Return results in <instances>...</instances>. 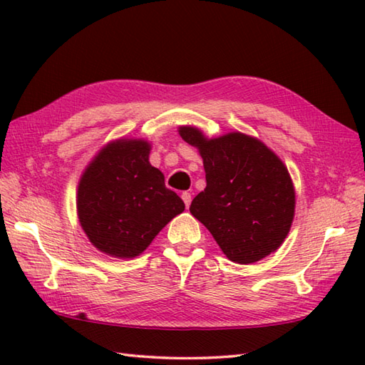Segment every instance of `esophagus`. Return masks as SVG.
Wrapping results in <instances>:
<instances>
[{
    "mask_svg": "<svg viewBox=\"0 0 365 365\" xmlns=\"http://www.w3.org/2000/svg\"><path fill=\"white\" fill-rule=\"evenodd\" d=\"M182 199H183V202H185V207H190V204H191V195L188 191H183L182 192Z\"/></svg>",
    "mask_w": 365,
    "mask_h": 365,
    "instance_id": "34e87169",
    "label": "esophagus"
}]
</instances>
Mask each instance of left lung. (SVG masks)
Listing matches in <instances>:
<instances>
[{
    "label": "left lung",
    "instance_id": "left-lung-1",
    "mask_svg": "<svg viewBox=\"0 0 365 365\" xmlns=\"http://www.w3.org/2000/svg\"><path fill=\"white\" fill-rule=\"evenodd\" d=\"M182 139L199 149L207 187L190 212L210 230L226 257L254 263L282 245L294 216L289 170L259 139L229 133L207 139L195 127H180Z\"/></svg>",
    "mask_w": 365,
    "mask_h": 365
}]
</instances>
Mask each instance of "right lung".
I'll return each instance as SVG.
<instances>
[{
  "label": "right lung",
  "mask_w": 365,
  "mask_h": 365,
  "mask_svg": "<svg viewBox=\"0 0 365 365\" xmlns=\"http://www.w3.org/2000/svg\"><path fill=\"white\" fill-rule=\"evenodd\" d=\"M149 153L144 139H118L96 155L80 178L81 227L98 251L113 257H136L185 210L161 170L149 163Z\"/></svg>",
  "instance_id": "obj_1"
}]
</instances>
